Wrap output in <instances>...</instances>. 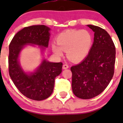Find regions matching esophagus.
I'll use <instances>...</instances> for the list:
<instances>
[{
	"instance_id": "esophagus-1",
	"label": "esophagus",
	"mask_w": 123,
	"mask_h": 123,
	"mask_svg": "<svg viewBox=\"0 0 123 123\" xmlns=\"http://www.w3.org/2000/svg\"><path fill=\"white\" fill-rule=\"evenodd\" d=\"M69 68V66L67 65V64H64L63 65V67H62V68L64 69H67Z\"/></svg>"
}]
</instances>
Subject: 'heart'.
Returning a JSON list of instances; mask_svg holds the SVG:
<instances>
[{
  "label": "heart",
  "mask_w": 123,
  "mask_h": 123,
  "mask_svg": "<svg viewBox=\"0 0 123 123\" xmlns=\"http://www.w3.org/2000/svg\"><path fill=\"white\" fill-rule=\"evenodd\" d=\"M56 44H52V50L56 55L61 56L63 51L66 52L67 57L74 62L84 60L92 47L93 37L89 30H69L57 36Z\"/></svg>",
  "instance_id": "obj_1"
}]
</instances>
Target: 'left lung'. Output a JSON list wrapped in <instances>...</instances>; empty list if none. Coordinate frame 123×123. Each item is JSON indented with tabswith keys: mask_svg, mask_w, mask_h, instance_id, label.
Listing matches in <instances>:
<instances>
[{
	"mask_svg": "<svg viewBox=\"0 0 123 123\" xmlns=\"http://www.w3.org/2000/svg\"><path fill=\"white\" fill-rule=\"evenodd\" d=\"M87 26L95 33L91 50L81 63L71 67L73 92L83 99L93 98L106 89L114 75L115 62V47L111 36L99 27Z\"/></svg>",
	"mask_w": 123,
	"mask_h": 123,
	"instance_id": "1",
	"label": "left lung"
}]
</instances>
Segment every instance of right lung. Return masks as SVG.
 <instances>
[{
	"label": "right lung",
	"instance_id": "add662e5",
	"mask_svg": "<svg viewBox=\"0 0 123 123\" xmlns=\"http://www.w3.org/2000/svg\"><path fill=\"white\" fill-rule=\"evenodd\" d=\"M50 28L44 25L24 27L14 36L9 46V73L19 91L28 98L42 100L51 95L55 79L62 72V63L43 61L34 73L27 74L18 61L21 50L27 44L40 46L42 49L48 46ZM32 45V44H31Z\"/></svg>",
	"mask_w": 123,
	"mask_h": 123
}]
</instances>
